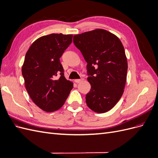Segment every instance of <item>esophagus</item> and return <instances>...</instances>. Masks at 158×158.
<instances>
[{
  "instance_id": "obj_1",
  "label": "esophagus",
  "mask_w": 158,
  "mask_h": 158,
  "mask_svg": "<svg viewBox=\"0 0 158 158\" xmlns=\"http://www.w3.org/2000/svg\"><path fill=\"white\" fill-rule=\"evenodd\" d=\"M83 80H84L83 78H81V79H76V80H74V82H75L76 83H80V82H82V81Z\"/></svg>"
}]
</instances>
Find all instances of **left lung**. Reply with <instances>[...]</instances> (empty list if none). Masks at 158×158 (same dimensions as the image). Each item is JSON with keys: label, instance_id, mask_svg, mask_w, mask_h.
Listing matches in <instances>:
<instances>
[{"label": "left lung", "instance_id": "obj_1", "mask_svg": "<svg viewBox=\"0 0 158 158\" xmlns=\"http://www.w3.org/2000/svg\"><path fill=\"white\" fill-rule=\"evenodd\" d=\"M73 42L88 63L87 106L98 113L107 112L122 97L126 84L128 64L122 43L103 29L75 35Z\"/></svg>", "mask_w": 158, "mask_h": 158}]
</instances>
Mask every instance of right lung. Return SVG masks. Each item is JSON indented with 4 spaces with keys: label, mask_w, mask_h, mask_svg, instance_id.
Masks as SVG:
<instances>
[{
    "label": "right lung",
    "mask_w": 158,
    "mask_h": 158,
    "mask_svg": "<svg viewBox=\"0 0 158 158\" xmlns=\"http://www.w3.org/2000/svg\"><path fill=\"white\" fill-rule=\"evenodd\" d=\"M73 37L62 33L42 36L26 54L22 68L25 87L32 101L45 111L63 107L73 88V83L65 78L60 62Z\"/></svg>",
    "instance_id": "right-lung-1"
}]
</instances>
